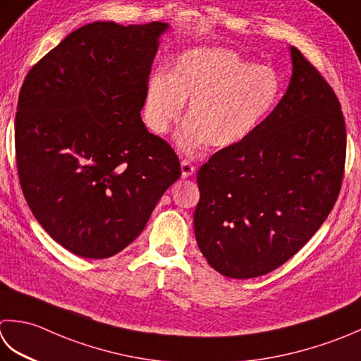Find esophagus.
I'll return each mask as SVG.
<instances>
[{"instance_id": "1", "label": "esophagus", "mask_w": 361, "mask_h": 361, "mask_svg": "<svg viewBox=\"0 0 361 361\" xmlns=\"http://www.w3.org/2000/svg\"><path fill=\"white\" fill-rule=\"evenodd\" d=\"M194 173H195V166L190 161L183 159L181 161V176L183 178H188V176L194 175Z\"/></svg>"}]
</instances>
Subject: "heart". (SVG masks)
I'll list each match as a JSON object with an SVG mask.
<instances>
[{"label": "heart", "mask_w": 361, "mask_h": 361, "mask_svg": "<svg viewBox=\"0 0 361 361\" xmlns=\"http://www.w3.org/2000/svg\"><path fill=\"white\" fill-rule=\"evenodd\" d=\"M280 94L281 80L272 67L253 66L227 48H192L176 58L171 75L148 78L145 122L164 134L189 102V120L176 136L180 147L228 148L257 131Z\"/></svg>", "instance_id": "obj_1"}]
</instances>
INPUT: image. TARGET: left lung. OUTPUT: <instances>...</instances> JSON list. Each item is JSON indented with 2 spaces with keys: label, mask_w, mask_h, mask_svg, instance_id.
<instances>
[{
  "label": "left lung",
  "mask_w": 361,
  "mask_h": 361,
  "mask_svg": "<svg viewBox=\"0 0 361 361\" xmlns=\"http://www.w3.org/2000/svg\"><path fill=\"white\" fill-rule=\"evenodd\" d=\"M286 94L257 131L197 172L199 249L230 279L264 275L319 230L341 189L345 123L334 89L298 48Z\"/></svg>",
  "instance_id": "8db88e82"
}]
</instances>
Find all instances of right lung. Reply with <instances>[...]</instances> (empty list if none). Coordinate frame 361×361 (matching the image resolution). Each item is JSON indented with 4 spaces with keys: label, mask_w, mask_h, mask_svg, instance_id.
I'll return each instance as SVG.
<instances>
[{
    "label": "right lung",
    "mask_w": 361,
    "mask_h": 361,
    "mask_svg": "<svg viewBox=\"0 0 361 361\" xmlns=\"http://www.w3.org/2000/svg\"><path fill=\"white\" fill-rule=\"evenodd\" d=\"M167 23L95 21L26 75L16 116L21 189L63 249L109 258L136 239L180 161L140 118Z\"/></svg>",
    "instance_id": "obj_1"
}]
</instances>
